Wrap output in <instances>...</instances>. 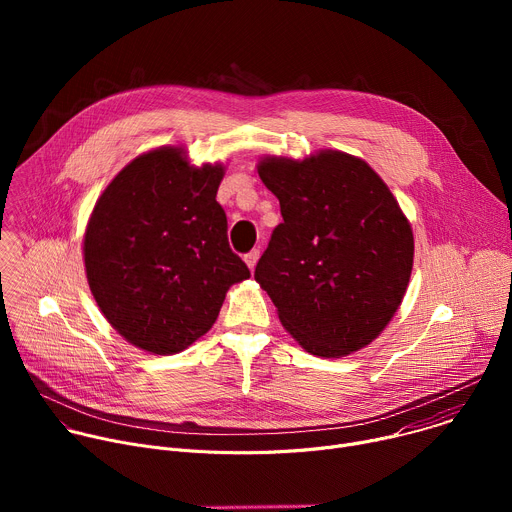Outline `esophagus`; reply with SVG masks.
I'll use <instances>...</instances> for the list:
<instances>
[{"instance_id": "obj_1", "label": "esophagus", "mask_w": 512, "mask_h": 512, "mask_svg": "<svg viewBox=\"0 0 512 512\" xmlns=\"http://www.w3.org/2000/svg\"><path fill=\"white\" fill-rule=\"evenodd\" d=\"M259 255H261V253H259V249H253L251 253H247V255H245V263H247V267H249L251 271L255 269V265H257V261H259Z\"/></svg>"}]
</instances>
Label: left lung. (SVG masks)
I'll list each match as a JSON object with an SVG mask.
<instances>
[{
	"mask_svg": "<svg viewBox=\"0 0 512 512\" xmlns=\"http://www.w3.org/2000/svg\"><path fill=\"white\" fill-rule=\"evenodd\" d=\"M257 172L283 216L255 267L279 322L314 356L369 346L399 310L413 269V231L393 192L338 150L265 156Z\"/></svg>",
	"mask_w": 512,
	"mask_h": 512,
	"instance_id": "left-lung-1",
	"label": "left lung"
}]
</instances>
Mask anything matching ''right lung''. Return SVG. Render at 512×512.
<instances>
[{
    "mask_svg": "<svg viewBox=\"0 0 512 512\" xmlns=\"http://www.w3.org/2000/svg\"><path fill=\"white\" fill-rule=\"evenodd\" d=\"M223 164L192 166L162 145L131 160L89 216L83 257L91 294L133 346L176 354L206 334L247 265L216 202Z\"/></svg>",
    "mask_w": 512,
    "mask_h": 512,
    "instance_id": "obj_1",
    "label": "right lung"
}]
</instances>
